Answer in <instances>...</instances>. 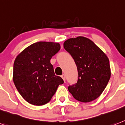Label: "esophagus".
<instances>
[{"mask_svg": "<svg viewBox=\"0 0 125 125\" xmlns=\"http://www.w3.org/2000/svg\"><path fill=\"white\" fill-rule=\"evenodd\" d=\"M61 77L62 78V79H63V80L65 82V80H66V77H65V75L64 74H63V75H62Z\"/></svg>", "mask_w": 125, "mask_h": 125, "instance_id": "obj_1", "label": "esophagus"}]
</instances>
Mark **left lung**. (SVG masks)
Segmentation results:
<instances>
[{
  "label": "left lung",
  "mask_w": 125,
  "mask_h": 125,
  "mask_svg": "<svg viewBox=\"0 0 125 125\" xmlns=\"http://www.w3.org/2000/svg\"><path fill=\"white\" fill-rule=\"evenodd\" d=\"M64 48L70 53L77 67V82L68 86L75 99L90 102L100 96L111 77V67L106 54L87 38H70L64 43Z\"/></svg>",
  "instance_id": "8db88e82"
}]
</instances>
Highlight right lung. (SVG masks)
<instances>
[{
	"label": "right lung",
	"instance_id": "obj_1",
	"mask_svg": "<svg viewBox=\"0 0 125 125\" xmlns=\"http://www.w3.org/2000/svg\"><path fill=\"white\" fill-rule=\"evenodd\" d=\"M59 43L40 42L33 43L18 54L13 65V82L25 100L34 105L49 102L60 84L50 63L52 56L59 51Z\"/></svg>",
	"mask_w": 125,
	"mask_h": 125
}]
</instances>
